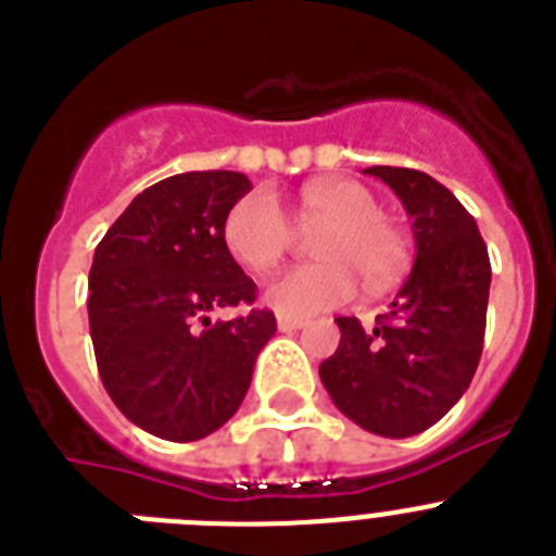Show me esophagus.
<instances>
[{
	"label": "esophagus",
	"instance_id": "obj_1",
	"mask_svg": "<svg viewBox=\"0 0 556 556\" xmlns=\"http://www.w3.org/2000/svg\"><path fill=\"white\" fill-rule=\"evenodd\" d=\"M306 326L303 317H287V314H278V331L289 333V331H298V328Z\"/></svg>",
	"mask_w": 556,
	"mask_h": 556
}]
</instances>
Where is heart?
Returning a JSON list of instances; mask_svg holds the SVG:
<instances>
[{
    "mask_svg": "<svg viewBox=\"0 0 556 556\" xmlns=\"http://www.w3.org/2000/svg\"><path fill=\"white\" fill-rule=\"evenodd\" d=\"M301 214L328 223L314 244L323 262L281 273L264 292L269 308L287 317H308L348 303L358 275L370 289H384L409 262L401 228L381 217V203L367 186L345 178L314 180L301 191ZM225 248L253 273H267L292 244V223L273 191L255 189L230 205L223 225Z\"/></svg>",
    "mask_w": 556,
    "mask_h": 556,
    "instance_id": "heart-1",
    "label": "heart"
}]
</instances>
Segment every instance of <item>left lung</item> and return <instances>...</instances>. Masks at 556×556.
<instances>
[{
    "label": "left lung",
    "instance_id": "8db88e82",
    "mask_svg": "<svg viewBox=\"0 0 556 556\" xmlns=\"http://www.w3.org/2000/svg\"><path fill=\"white\" fill-rule=\"evenodd\" d=\"M412 217L415 267L376 328L337 317L339 348L320 365L337 409L372 434L412 437L465 395L481 358L490 255L465 205L431 175L370 166Z\"/></svg>",
    "mask_w": 556,
    "mask_h": 556
}]
</instances>
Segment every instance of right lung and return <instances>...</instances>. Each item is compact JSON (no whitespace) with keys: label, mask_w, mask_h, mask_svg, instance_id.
<instances>
[{"label":"right lung","mask_w":556,"mask_h":556,"mask_svg":"<svg viewBox=\"0 0 556 556\" xmlns=\"http://www.w3.org/2000/svg\"><path fill=\"white\" fill-rule=\"evenodd\" d=\"M253 189L242 172H184L132 198L94 250L88 326L108 395L139 429L191 443L225 426L248 395L273 312L211 320L255 301L225 248L230 205Z\"/></svg>","instance_id":"1"}]
</instances>
